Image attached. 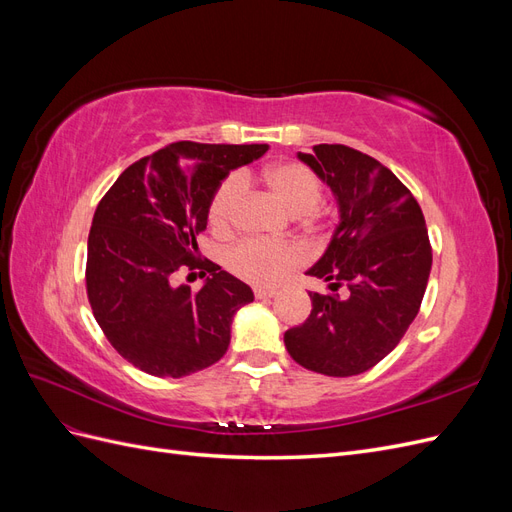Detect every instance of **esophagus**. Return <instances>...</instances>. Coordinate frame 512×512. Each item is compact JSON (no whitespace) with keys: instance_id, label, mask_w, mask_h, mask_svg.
<instances>
[{"instance_id":"obj_1","label":"esophagus","mask_w":512,"mask_h":512,"mask_svg":"<svg viewBox=\"0 0 512 512\" xmlns=\"http://www.w3.org/2000/svg\"><path fill=\"white\" fill-rule=\"evenodd\" d=\"M254 294H256V299H273L277 292L273 288H256Z\"/></svg>"}]
</instances>
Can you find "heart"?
<instances>
[{
	"instance_id": "1",
	"label": "heart",
	"mask_w": 512,
	"mask_h": 512,
	"mask_svg": "<svg viewBox=\"0 0 512 512\" xmlns=\"http://www.w3.org/2000/svg\"><path fill=\"white\" fill-rule=\"evenodd\" d=\"M247 177H230L215 190L209 203V224L215 232H226L235 220L241 190ZM265 188L280 200L290 215L312 218V211L322 200L318 177L303 164L280 162L262 170ZM228 267L243 280L258 286H273L301 262V252L290 243L243 241L228 252Z\"/></svg>"
}]
</instances>
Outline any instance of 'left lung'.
Instances as JSON below:
<instances>
[{
	"mask_svg": "<svg viewBox=\"0 0 512 512\" xmlns=\"http://www.w3.org/2000/svg\"><path fill=\"white\" fill-rule=\"evenodd\" d=\"M297 156L331 188L339 224L307 269L331 292H309L312 314L284 344L305 369L348 378L378 365L416 318L431 271L427 226L406 185L367 153L316 145Z\"/></svg>",
	"mask_w": 512,
	"mask_h": 512,
	"instance_id": "left-lung-1",
	"label": "left lung"
}]
</instances>
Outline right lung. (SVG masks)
Listing matches in <instances>:
<instances>
[{
    "label": "right lung",
    "instance_id": "obj_1",
    "mask_svg": "<svg viewBox=\"0 0 512 512\" xmlns=\"http://www.w3.org/2000/svg\"><path fill=\"white\" fill-rule=\"evenodd\" d=\"M269 145L170 143L128 166L104 194L87 241V297L111 346L149 376L183 378L218 363L232 316L252 288L198 258L209 203L230 170ZM179 268L210 277L192 293L174 284Z\"/></svg>",
    "mask_w": 512,
    "mask_h": 512
}]
</instances>
